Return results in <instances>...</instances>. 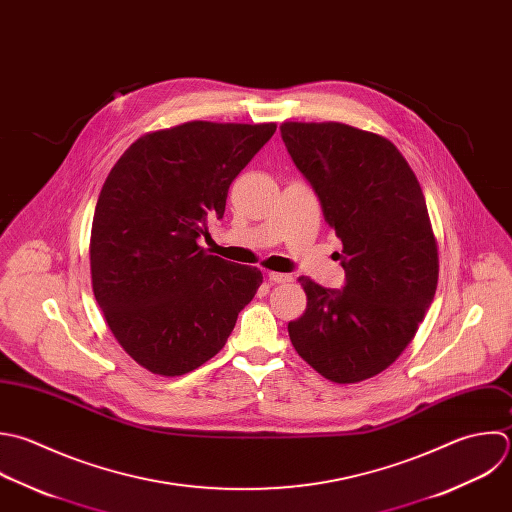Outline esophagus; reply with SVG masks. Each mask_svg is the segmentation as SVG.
<instances>
[{
    "instance_id": "esophagus-1",
    "label": "esophagus",
    "mask_w": 512,
    "mask_h": 512,
    "mask_svg": "<svg viewBox=\"0 0 512 512\" xmlns=\"http://www.w3.org/2000/svg\"><path fill=\"white\" fill-rule=\"evenodd\" d=\"M267 277H269V281H271V283H275V285L291 283V281H293V277H291L289 273H275V271H271Z\"/></svg>"
}]
</instances>
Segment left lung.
<instances>
[{"mask_svg": "<svg viewBox=\"0 0 512 512\" xmlns=\"http://www.w3.org/2000/svg\"><path fill=\"white\" fill-rule=\"evenodd\" d=\"M285 147L343 243V291L301 277L305 313L295 351L349 385L385 371L413 341L439 281V249L423 189L385 137L345 123L285 121Z\"/></svg>", "mask_w": 512, "mask_h": 512, "instance_id": "left-lung-1", "label": "left lung"}]
</instances>
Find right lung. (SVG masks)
Here are the masks:
<instances>
[{
	"label": "right lung",
	"instance_id": "right-lung-1",
	"mask_svg": "<svg viewBox=\"0 0 512 512\" xmlns=\"http://www.w3.org/2000/svg\"><path fill=\"white\" fill-rule=\"evenodd\" d=\"M275 129L189 121L145 133L109 171L91 225V287L143 369L179 377L215 357L263 283L257 267L209 255L197 239Z\"/></svg>",
	"mask_w": 512,
	"mask_h": 512
}]
</instances>
